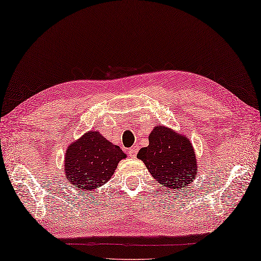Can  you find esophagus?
I'll list each match as a JSON object with an SVG mask.
<instances>
[{
  "mask_svg": "<svg viewBox=\"0 0 261 261\" xmlns=\"http://www.w3.org/2000/svg\"><path fill=\"white\" fill-rule=\"evenodd\" d=\"M128 154H129V156L132 159H135L136 158V155H137V148L136 147H132V148H129V150H128Z\"/></svg>",
  "mask_w": 261,
  "mask_h": 261,
  "instance_id": "1",
  "label": "esophagus"
}]
</instances>
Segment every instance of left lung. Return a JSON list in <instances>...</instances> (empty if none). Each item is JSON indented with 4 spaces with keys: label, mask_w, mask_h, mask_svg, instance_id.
Returning <instances> with one entry per match:
<instances>
[{
    "label": "left lung",
    "mask_w": 261,
    "mask_h": 261,
    "mask_svg": "<svg viewBox=\"0 0 261 261\" xmlns=\"http://www.w3.org/2000/svg\"><path fill=\"white\" fill-rule=\"evenodd\" d=\"M149 144L137 158L145 163L154 178L167 188L182 189L196 176V160L190 141L166 127L158 126L150 133Z\"/></svg>",
    "instance_id": "obj_1"
}]
</instances>
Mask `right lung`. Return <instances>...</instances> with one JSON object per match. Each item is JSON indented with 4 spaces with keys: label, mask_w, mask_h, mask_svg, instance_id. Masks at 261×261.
Segmentation results:
<instances>
[{
    "label": "right lung",
    "mask_w": 261,
    "mask_h": 261,
    "mask_svg": "<svg viewBox=\"0 0 261 261\" xmlns=\"http://www.w3.org/2000/svg\"><path fill=\"white\" fill-rule=\"evenodd\" d=\"M125 156L123 150L100 133L88 132L68 147L66 176L82 191L95 190L112 177L118 162Z\"/></svg>",
    "instance_id": "add662e5"
}]
</instances>
